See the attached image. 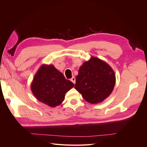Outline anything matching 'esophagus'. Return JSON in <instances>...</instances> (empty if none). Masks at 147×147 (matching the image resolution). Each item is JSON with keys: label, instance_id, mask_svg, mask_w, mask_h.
Returning <instances> with one entry per match:
<instances>
[{"label": "esophagus", "instance_id": "obj_1", "mask_svg": "<svg viewBox=\"0 0 147 147\" xmlns=\"http://www.w3.org/2000/svg\"><path fill=\"white\" fill-rule=\"evenodd\" d=\"M70 81L72 82L73 83H74V84H75V78L74 77H73L72 78L70 79Z\"/></svg>", "mask_w": 147, "mask_h": 147}]
</instances>
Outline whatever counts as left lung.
<instances>
[{
    "mask_svg": "<svg viewBox=\"0 0 147 147\" xmlns=\"http://www.w3.org/2000/svg\"><path fill=\"white\" fill-rule=\"evenodd\" d=\"M115 82L112 67L97 57H91L80 67L75 88L89 103L97 104L110 96Z\"/></svg>",
    "mask_w": 147,
    "mask_h": 147,
    "instance_id": "1",
    "label": "left lung"
}]
</instances>
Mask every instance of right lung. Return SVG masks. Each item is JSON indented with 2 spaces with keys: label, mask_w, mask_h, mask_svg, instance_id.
<instances>
[{
  "label": "right lung",
  "mask_w": 147,
  "mask_h": 147,
  "mask_svg": "<svg viewBox=\"0 0 147 147\" xmlns=\"http://www.w3.org/2000/svg\"><path fill=\"white\" fill-rule=\"evenodd\" d=\"M74 86L53 65H42L34 75L30 89L36 99L51 107L60 105Z\"/></svg>",
  "instance_id": "add662e5"
}]
</instances>
